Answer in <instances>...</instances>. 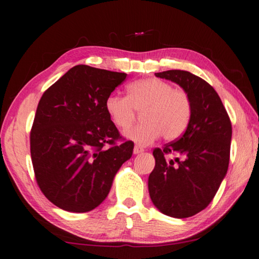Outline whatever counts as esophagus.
I'll list each match as a JSON object with an SVG mask.
<instances>
[{
    "mask_svg": "<svg viewBox=\"0 0 259 259\" xmlns=\"http://www.w3.org/2000/svg\"><path fill=\"white\" fill-rule=\"evenodd\" d=\"M144 152V148L139 147V146H135L134 147V153L135 154H139V153H143Z\"/></svg>",
    "mask_w": 259,
    "mask_h": 259,
    "instance_id": "esophagus-1",
    "label": "esophagus"
}]
</instances>
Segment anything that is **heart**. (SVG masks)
I'll list each match as a JSON object with an SVG mask.
<instances>
[{
    "mask_svg": "<svg viewBox=\"0 0 259 259\" xmlns=\"http://www.w3.org/2000/svg\"><path fill=\"white\" fill-rule=\"evenodd\" d=\"M105 108L112 123L120 130L128 129L136 120V112H142L143 123L125 131L124 136L146 146L161 135L165 140L181 137L190 124L193 104L185 89L151 77L128 84L126 97L109 95Z\"/></svg>",
    "mask_w": 259,
    "mask_h": 259,
    "instance_id": "b5f03b06",
    "label": "heart"
}]
</instances>
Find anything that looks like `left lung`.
<instances>
[{"mask_svg":"<svg viewBox=\"0 0 259 259\" xmlns=\"http://www.w3.org/2000/svg\"><path fill=\"white\" fill-rule=\"evenodd\" d=\"M155 76L181 85L191 96L192 117L178 140L155 148L148 177L152 202L166 216L187 218L205 209L226 176L232 124L216 90L187 71L171 69ZM174 155V159L167 157Z\"/></svg>","mask_w":259,"mask_h":259,"instance_id":"1","label":"left lung"}]
</instances>
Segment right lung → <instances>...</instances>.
Masks as SVG:
<instances>
[{
    "label": "right lung",
    "mask_w": 259,
    "mask_h": 259,
    "mask_svg": "<svg viewBox=\"0 0 259 259\" xmlns=\"http://www.w3.org/2000/svg\"><path fill=\"white\" fill-rule=\"evenodd\" d=\"M125 77L77 65L42 95L30 130V156L38 187L58 208L87 212L98 207L133 155V142L116 143L122 137L105 108Z\"/></svg>",
    "instance_id": "obj_1"
}]
</instances>
